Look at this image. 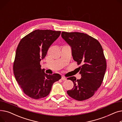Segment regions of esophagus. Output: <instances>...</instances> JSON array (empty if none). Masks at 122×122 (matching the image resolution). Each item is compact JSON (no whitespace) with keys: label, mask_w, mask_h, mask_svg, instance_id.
<instances>
[{"label":"esophagus","mask_w":122,"mask_h":122,"mask_svg":"<svg viewBox=\"0 0 122 122\" xmlns=\"http://www.w3.org/2000/svg\"><path fill=\"white\" fill-rule=\"evenodd\" d=\"M61 79L63 80V81H65L67 80V78L66 77H65V76H62V78H61Z\"/></svg>","instance_id":"1"}]
</instances>
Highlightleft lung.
Wrapping results in <instances>:
<instances>
[{
    "label": "left lung",
    "mask_w": 122,
    "mask_h": 122,
    "mask_svg": "<svg viewBox=\"0 0 122 122\" xmlns=\"http://www.w3.org/2000/svg\"><path fill=\"white\" fill-rule=\"evenodd\" d=\"M62 37L71 47L74 60L79 67L81 78H68L73 88L67 92L70 97L82 101L92 97L103 81L106 70L103 50L99 42L89 35L79 32L63 31Z\"/></svg>",
    "instance_id": "left-lung-1"
}]
</instances>
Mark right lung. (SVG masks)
<instances>
[{
	"label": "right lung",
	"instance_id": "1",
	"mask_svg": "<svg viewBox=\"0 0 122 122\" xmlns=\"http://www.w3.org/2000/svg\"><path fill=\"white\" fill-rule=\"evenodd\" d=\"M60 34V31L36 30L24 37L18 44L14 74L23 92L30 97L38 99L46 97L53 83L61 78L58 74H46L40 65L49 47Z\"/></svg>",
	"mask_w": 122,
	"mask_h": 122
}]
</instances>
